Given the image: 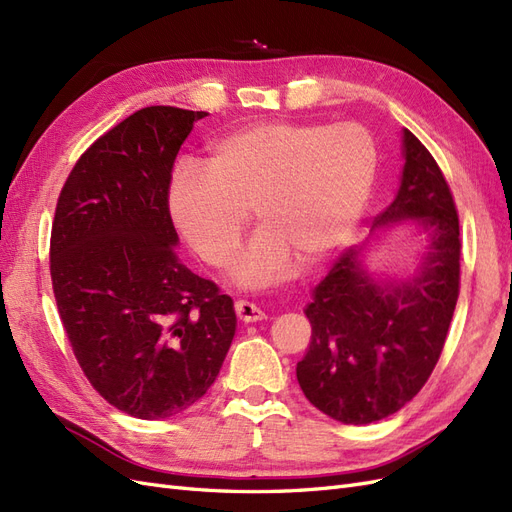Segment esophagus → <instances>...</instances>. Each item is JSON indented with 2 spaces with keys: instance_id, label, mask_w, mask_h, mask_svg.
Returning a JSON list of instances; mask_svg holds the SVG:
<instances>
[{
  "instance_id": "34e87169",
  "label": "esophagus",
  "mask_w": 512,
  "mask_h": 512,
  "mask_svg": "<svg viewBox=\"0 0 512 512\" xmlns=\"http://www.w3.org/2000/svg\"><path fill=\"white\" fill-rule=\"evenodd\" d=\"M235 312H237V318L241 322H258L265 318V312L262 309L250 301H237L235 303Z\"/></svg>"
}]
</instances>
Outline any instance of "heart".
Segmentation results:
<instances>
[{
	"label": "heart",
	"instance_id": "1",
	"mask_svg": "<svg viewBox=\"0 0 512 512\" xmlns=\"http://www.w3.org/2000/svg\"><path fill=\"white\" fill-rule=\"evenodd\" d=\"M376 168V143L359 123H254L215 141L205 164H177L168 213L205 265L226 269L254 209L260 230L232 277L262 288L288 280L299 262L320 265L350 239Z\"/></svg>",
	"mask_w": 512,
	"mask_h": 512
}]
</instances>
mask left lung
Returning <instances> with one entry per match:
<instances>
[{
	"instance_id": "left-lung-1",
	"label": "left lung",
	"mask_w": 512,
	"mask_h": 512,
	"mask_svg": "<svg viewBox=\"0 0 512 512\" xmlns=\"http://www.w3.org/2000/svg\"><path fill=\"white\" fill-rule=\"evenodd\" d=\"M404 173L376 226L416 220L427 252L410 280L374 282L361 247H348L305 307L312 342L297 363L305 397L346 425H367L404 408L436 367L459 297V218L438 162L404 130Z\"/></svg>"
}]
</instances>
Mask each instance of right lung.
Returning a JSON list of instances; mask_svg holds the SVG:
<instances>
[{
    "label": "right lung",
    "mask_w": 512,
    "mask_h": 512,
    "mask_svg": "<svg viewBox=\"0 0 512 512\" xmlns=\"http://www.w3.org/2000/svg\"><path fill=\"white\" fill-rule=\"evenodd\" d=\"M205 111L147 106L74 164L51 228V280L91 386L145 421L175 416L220 374L232 299L179 260L168 213L177 153Z\"/></svg>",
    "instance_id": "obj_1"
}]
</instances>
